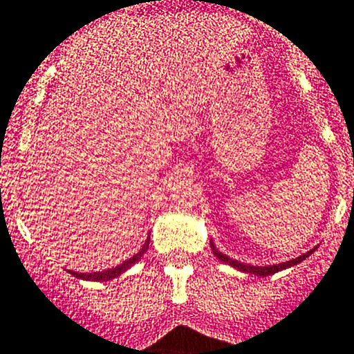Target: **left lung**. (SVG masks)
I'll return each mask as SVG.
<instances>
[{"label":"left lung","mask_w":354,"mask_h":354,"mask_svg":"<svg viewBox=\"0 0 354 354\" xmlns=\"http://www.w3.org/2000/svg\"><path fill=\"white\" fill-rule=\"evenodd\" d=\"M212 245V251H214V254L217 258H219L221 262L223 263H228V266L235 267V269H239L241 272H250V274H254V276H269V274H274V272H278V270H283L287 269V267H292V266H297L299 262H303L305 258H308L310 254L313 253V251L317 250V248H313V250H310L308 253L301 254V257L297 258H292V260H288V262H283V263H276V266H266V267H258V266H248V263H242V262H236V260H232L230 257H226V254L221 253L217 248L214 245V242H210Z\"/></svg>","instance_id":"1"}]
</instances>
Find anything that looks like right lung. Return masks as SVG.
Returning a JSON list of instances; mask_svg holds the SVG:
<instances>
[{
  "label": "right lung",
  "instance_id": "add662e5",
  "mask_svg": "<svg viewBox=\"0 0 354 354\" xmlns=\"http://www.w3.org/2000/svg\"><path fill=\"white\" fill-rule=\"evenodd\" d=\"M147 248H149V236L146 239V242H144V245H142V250H140L139 253L133 254L131 258H128V260H126V262H122L121 266H115L113 269L100 270V272H75V270H69V272L73 276H76V278L88 279V281H109V279H113V278H118V276H121L124 270H128L131 266H133V263L139 262L140 257H142V254L147 251Z\"/></svg>",
  "mask_w": 354,
  "mask_h": 354
}]
</instances>
